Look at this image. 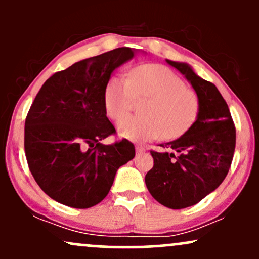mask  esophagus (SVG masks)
<instances>
[{
	"label": "esophagus",
	"instance_id": "34e87169",
	"mask_svg": "<svg viewBox=\"0 0 259 259\" xmlns=\"http://www.w3.org/2000/svg\"><path fill=\"white\" fill-rule=\"evenodd\" d=\"M145 152H146V150H145L144 147H142V146H136V153L142 154V153H145Z\"/></svg>",
	"mask_w": 259,
	"mask_h": 259
}]
</instances>
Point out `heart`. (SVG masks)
<instances>
[{
  "mask_svg": "<svg viewBox=\"0 0 259 259\" xmlns=\"http://www.w3.org/2000/svg\"><path fill=\"white\" fill-rule=\"evenodd\" d=\"M135 100H147L140 117H129L118 123L120 136L135 142L160 138L174 140L194 126L200 112V101L194 91L167 67L145 64L130 73V79L115 75L105 91L107 114L114 120L133 111Z\"/></svg>",
  "mask_w": 259,
  "mask_h": 259,
  "instance_id": "b5f03b06",
  "label": "heart"
}]
</instances>
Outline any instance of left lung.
Wrapping results in <instances>:
<instances>
[{
    "label": "left lung",
    "instance_id": "8db88e82",
    "mask_svg": "<svg viewBox=\"0 0 259 259\" xmlns=\"http://www.w3.org/2000/svg\"><path fill=\"white\" fill-rule=\"evenodd\" d=\"M185 76L200 101L194 126L185 135L160 147L179 154L152 151L153 168L145 183L156 201L171 209L198 203L227 177L236 144L229 107L214 84L202 79L191 65L165 59Z\"/></svg>",
    "mask_w": 259,
    "mask_h": 259
}]
</instances>
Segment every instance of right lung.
<instances>
[{
    "label": "right lung",
    "mask_w": 259,
    "mask_h": 259,
    "mask_svg": "<svg viewBox=\"0 0 259 259\" xmlns=\"http://www.w3.org/2000/svg\"><path fill=\"white\" fill-rule=\"evenodd\" d=\"M135 53L119 47L82 59L53 74L37 92L25 120V156L35 181L52 200L80 209L100 203L119 167L135 157L125 139L101 144L115 133L107 118L106 86Z\"/></svg>",
    "instance_id": "1"
}]
</instances>
